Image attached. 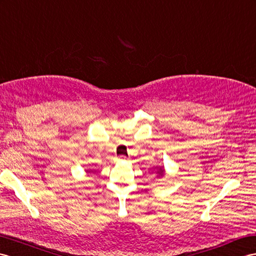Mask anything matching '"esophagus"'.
<instances>
[{
    "mask_svg": "<svg viewBox=\"0 0 256 256\" xmlns=\"http://www.w3.org/2000/svg\"><path fill=\"white\" fill-rule=\"evenodd\" d=\"M120 159H121V160H124V159H126V156H120Z\"/></svg>",
    "mask_w": 256,
    "mask_h": 256,
    "instance_id": "obj_1",
    "label": "esophagus"
}]
</instances>
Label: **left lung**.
Returning a JSON list of instances; mask_svg holds the SVG:
<instances>
[{
    "instance_id": "1",
    "label": "left lung",
    "mask_w": 256,
    "mask_h": 256,
    "mask_svg": "<svg viewBox=\"0 0 256 256\" xmlns=\"http://www.w3.org/2000/svg\"><path fill=\"white\" fill-rule=\"evenodd\" d=\"M163 172H164V170H163V168H160V170H159V171H158V173H159V174H160L161 176L163 175Z\"/></svg>"
}]
</instances>
